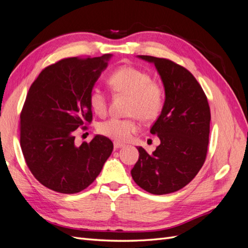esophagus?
I'll return each instance as SVG.
<instances>
[{
  "instance_id": "esophagus-1",
  "label": "esophagus",
  "mask_w": 248,
  "mask_h": 248,
  "mask_svg": "<svg viewBox=\"0 0 248 248\" xmlns=\"http://www.w3.org/2000/svg\"><path fill=\"white\" fill-rule=\"evenodd\" d=\"M125 145L121 144V142H118V141H114V148L115 149H120V148H123Z\"/></svg>"
}]
</instances>
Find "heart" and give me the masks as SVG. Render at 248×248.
<instances>
[{
	"label": "heart",
	"instance_id": "obj_1",
	"mask_svg": "<svg viewBox=\"0 0 248 248\" xmlns=\"http://www.w3.org/2000/svg\"><path fill=\"white\" fill-rule=\"evenodd\" d=\"M108 84L112 91L129 97L127 104V119L110 118L99 123L97 130L112 140H128L139 129L138 120L148 123L159 116L164 103V91L158 82L153 81L150 74L138 67L125 65L110 74ZM89 104L96 115H106L108 97L102 90L92 89Z\"/></svg>",
	"mask_w": 248,
	"mask_h": 248
}]
</instances>
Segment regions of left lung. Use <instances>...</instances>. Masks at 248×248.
Masks as SVG:
<instances>
[{
  "label": "left lung",
  "mask_w": 248,
  "mask_h": 248,
  "mask_svg": "<svg viewBox=\"0 0 248 248\" xmlns=\"http://www.w3.org/2000/svg\"><path fill=\"white\" fill-rule=\"evenodd\" d=\"M153 63L166 93L161 114L150 129L160 140L152 154L139 147L131 176L140 188L168 194L183 188L205 162L210 133V108L201 85L184 67L168 59L138 56Z\"/></svg>",
  "instance_id": "8db88e82"
}]
</instances>
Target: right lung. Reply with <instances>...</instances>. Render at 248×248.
Returning <instances> with one entry per match:
<instances>
[{"instance_id":"add662e5","label":"right lung","mask_w":248,"mask_h":248,"mask_svg":"<svg viewBox=\"0 0 248 248\" xmlns=\"http://www.w3.org/2000/svg\"><path fill=\"white\" fill-rule=\"evenodd\" d=\"M111 55L67 58L44 68L20 112V147L33 176L60 193L86 189L100 174L114 145L95 136L77 146V129L92 122L89 95Z\"/></svg>"}]
</instances>
